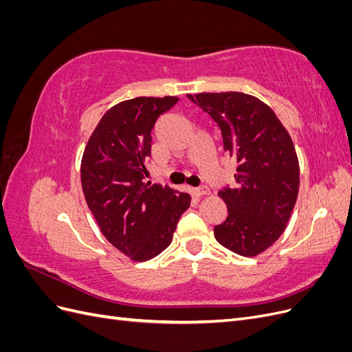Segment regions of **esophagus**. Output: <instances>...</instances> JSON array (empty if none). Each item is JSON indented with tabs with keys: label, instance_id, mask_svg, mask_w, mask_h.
<instances>
[{
	"label": "esophagus",
	"instance_id": "34e87169",
	"mask_svg": "<svg viewBox=\"0 0 352 352\" xmlns=\"http://www.w3.org/2000/svg\"><path fill=\"white\" fill-rule=\"evenodd\" d=\"M192 194L195 195V197H202V195H208L210 194V189L207 188V186H198V188H194L192 189Z\"/></svg>",
	"mask_w": 352,
	"mask_h": 352
}]
</instances>
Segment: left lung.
<instances>
[{
	"label": "left lung",
	"instance_id": "8db88e82",
	"mask_svg": "<svg viewBox=\"0 0 352 352\" xmlns=\"http://www.w3.org/2000/svg\"><path fill=\"white\" fill-rule=\"evenodd\" d=\"M188 98L219 124L223 148L236 162L235 185L219 190L228 217L214 226V238L243 257L258 255L282 235L296 201L300 166L291 136L252 95L202 92Z\"/></svg>",
	"mask_w": 352,
	"mask_h": 352
}]
</instances>
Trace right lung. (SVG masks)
<instances>
[{"instance_id":"right-lung-1","label":"right lung","mask_w":352,"mask_h":352,"mask_svg":"<svg viewBox=\"0 0 352 352\" xmlns=\"http://www.w3.org/2000/svg\"><path fill=\"white\" fill-rule=\"evenodd\" d=\"M176 97H140L102 116L83 151L80 179L87 204L107 241L135 261L166 250L190 195L145 182L151 132Z\"/></svg>"}]
</instances>
